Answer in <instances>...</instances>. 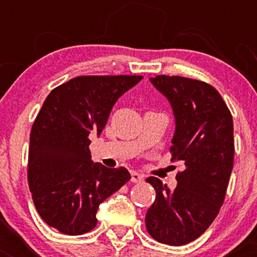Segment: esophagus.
Returning a JSON list of instances; mask_svg holds the SVG:
<instances>
[{"instance_id":"obj_1","label":"esophagus","mask_w":257,"mask_h":257,"mask_svg":"<svg viewBox=\"0 0 257 257\" xmlns=\"http://www.w3.org/2000/svg\"><path fill=\"white\" fill-rule=\"evenodd\" d=\"M131 175H132V181H133V183H142V181L144 180V175L139 174V173L137 172H131Z\"/></svg>"}]
</instances>
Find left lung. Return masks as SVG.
I'll return each instance as SVG.
<instances>
[{
    "instance_id": "8db88e82",
    "label": "left lung",
    "mask_w": 257,
    "mask_h": 257,
    "mask_svg": "<svg viewBox=\"0 0 257 257\" xmlns=\"http://www.w3.org/2000/svg\"><path fill=\"white\" fill-rule=\"evenodd\" d=\"M152 84L169 100L175 119L172 162H181L178 185L147 179L157 193L145 215L147 230L162 243L180 246L198 239L224 203L234 167L232 116L216 89L205 82L157 76Z\"/></svg>"
}]
</instances>
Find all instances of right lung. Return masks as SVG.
<instances>
[{
  "mask_svg": "<svg viewBox=\"0 0 257 257\" xmlns=\"http://www.w3.org/2000/svg\"><path fill=\"white\" fill-rule=\"evenodd\" d=\"M142 76H82L54 88L32 125L28 185L40 216L67 235L97 225L98 208L131 179L125 168L110 169L90 158L119 97Z\"/></svg>",
  "mask_w": 257,
  "mask_h": 257,
  "instance_id": "obj_1",
  "label": "right lung"
}]
</instances>
